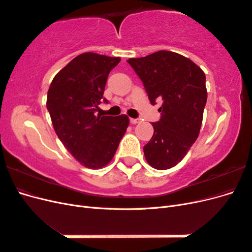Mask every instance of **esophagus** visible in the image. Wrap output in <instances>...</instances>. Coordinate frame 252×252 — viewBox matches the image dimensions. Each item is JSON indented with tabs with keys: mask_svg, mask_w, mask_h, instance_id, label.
<instances>
[{
	"mask_svg": "<svg viewBox=\"0 0 252 252\" xmlns=\"http://www.w3.org/2000/svg\"><path fill=\"white\" fill-rule=\"evenodd\" d=\"M140 122H141L140 119H130L131 124H138V123H140Z\"/></svg>",
	"mask_w": 252,
	"mask_h": 252,
	"instance_id": "esophagus-1",
	"label": "esophagus"
}]
</instances>
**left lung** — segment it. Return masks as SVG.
<instances>
[{"instance_id": "1", "label": "left lung", "mask_w": 252, "mask_h": 252, "mask_svg": "<svg viewBox=\"0 0 252 252\" xmlns=\"http://www.w3.org/2000/svg\"><path fill=\"white\" fill-rule=\"evenodd\" d=\"M143 82L152 105L163 101L161 119L154 135L144 146L148 164L158 170L180 163L196 141L207 102L206 77L191 60L179 53L159 50L127 60Z\"/></svg>"}]
</instances>
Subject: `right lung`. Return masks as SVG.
Wrapping results in <instances>:
<instances>
[{
  "label": "right lung",
  "mask_w": 252,
  "mask_h": 252,
  "mask_svg": "<svg viewBox=\"0 0 252 252\" xmlns=\"http://www.w3.org/2000/svg\"><path fill=\"white\" fill-rule=\"evenodd\" d=\"M111 58L85 52L74 58L53 78L47 109L59 139L74 158L96 169L107 165L126 132L129 119L95 116L103 100L109 72L120 63Z\"/></svg>",
  "instance_id": "add662e5"
}]
</instances>
